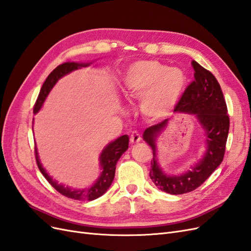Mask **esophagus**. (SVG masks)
<instances>
[{
    "label": "esophagus",
    "instance_id": "obj_1",
    "mask_svg": "<svg viewBox=\"0 0 251 251\" xmlns=\"http://www.w3.org/2000/svg\"><path fill=\"white\" fill-rule=\"evenodd\" d=\"M140 140H141V137H140V135H139L137 132H133V133L131 134L130 141H131V143H132V144L138 143Z\"/></svg>",
    "mask_w": 251,
    "mask_h": 251
}]
</instances>
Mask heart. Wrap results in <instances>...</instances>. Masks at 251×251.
I'll return each mask as SVG.
<instances>
[{
    "label": "heart",
    "mask_w": 251,
    "mask_h": 251,
    "mask_svg": "<svg viewBox=\"0 0 251 251\" xmlns=\"http://www.w3.org/2000/svg\"><path fill=\"white\" fill-rule=\"evenodd\" d=\"M185 86L186 75L183 71L153 59L134 62L120 79L124 95L128 100L141 97L140 109L151 120H160L170 115Z\"/></svg>",
    "instance_id": "heart-1"
}]
</instances>
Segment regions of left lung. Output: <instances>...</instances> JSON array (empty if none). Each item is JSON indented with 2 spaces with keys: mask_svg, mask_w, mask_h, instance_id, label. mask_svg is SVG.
Returning <instances> with one entry per match:
<instances>
[{
  "mask_svg": "<svg viewBox=\"0 0 251 251\" xmlns=\"http://www.w3.org/2000/svg\"><path fill=\"white\" fill-rule=\"evenodd\" d=\"M192 64L195 81L186 88L175 112L195 115L198 121L204 134L205 151L201 158L183 173L170 175L162 170L157 157V142L169 126V119L148 127L142 135L143 140L153 150L150 178L157 188L171 195L194 191L216 171L223 161L229 131V117L218 80L195 60Z\"/></svg>",
  "mask_w": 251,
  "mask_h": 251,
  "instance_id": "8db88e82",
  "label": "left lung"
}]
</instances>
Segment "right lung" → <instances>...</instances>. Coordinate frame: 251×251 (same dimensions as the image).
Here are the masks:
<instances>
[{
	"instance_id": "obj_1",
	"label": "right lung",
	"mask_w": 251,
	"mask_h": 251,
	"mask_svg": "<svg viewBox=\"0 0 251 251\" xmlns=\"http://www.w3.org/2000/svg\"><path fill=\"white\" fill-rule=\"evenodd\" d=\"M93 64V62L90 63H65L56 67L54 70H53L48 77L43 83V87L40 91L39 97H37V100L35 102L33 113L37 114L42 107L44 105L45 100L48 97L50 91L56 85V82L63 78L66 75L69 73L81 69V68L89 67ZM128 136L123 135L115 139L114 141H111L108 143L107 146L103 148L101 151L100 156V174L98 178L94 181L92 185L85 188H72L70 186H66L62 183H58V182L53 179L50 175L47 173V171L43 168V165L40 160L39 153H37V149L35 147V158H36V163L43 176L47 179L49 183L54 187L58 193L64 195L65 197H68L70 199L74 200H88L92 201L97 198L101 197L105 192L110 188L112 182L114 180V176H115V170H116V163L118 159L121 157L125 151L128 149Z\"/></svg>"
}]
</instances>
